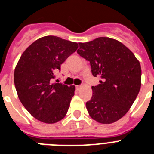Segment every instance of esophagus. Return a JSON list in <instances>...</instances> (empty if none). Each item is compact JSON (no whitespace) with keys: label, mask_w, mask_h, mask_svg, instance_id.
<instances>
[{"label":"esophagus","mask_w":154,"mask_h":154,"mask_svg":"<svg viewBox=\"0 0 154 154\" xmlns=\"http://www.w3.org/2000/svg\"><path fill=\"white\" fill-rule=\"evenodd\" d=\"M80 88H81V85H77V86H76V89H77V90H79Z\"/></svg>","instance_id":"esophagus-1"}]
</instances>
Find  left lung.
I'll return each instance as SVG.
<instances>
[{"mask_svg": "<svg viewBox=\"0 0 154 154\" xmlns=\"http://www.w3.org/2000/svg\"><path fill=\"white\" fill-rule=\"evenodd\" d=\"M77 53L89 61L94 77L101 78L92 86L86 102L89 116L101 124H110L126 113L137 97L141 82V65L125 45L109 37L78 43Z\"/></svg>", "mask_w": 154, "mask_h": 154, "instance_id": "8db88e82", "label": "left lung"}]
</instances>
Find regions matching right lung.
Masks as SVG:
<instances>
[{
    "instance_id": "right-lung-1",
    "label": "right lung",
    "mask_w": 154,
    "mask_h": 154,
    "mask_svg": "<svg viewBox=\"0 0 154 154\" xmlns=\"http://www.w3.org/2000/svg\"><path fill=\"white\" fill-rule=\"evenodd\" d=\"M77 48L76 42L46 36L33 42L20 57L14 71L16 90L24 107L36 119L53 124L67 113L75 86L53 81L60 65Z\"/></svg>"
}]
</instances>
